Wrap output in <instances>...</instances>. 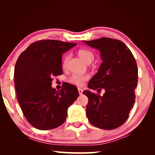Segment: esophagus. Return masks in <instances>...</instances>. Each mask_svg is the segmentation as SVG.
<instances>
[{
  "label": "esophagus",
  "instance_id": "1",
  "mask_svg": "<svg viewBox=\"0 0 155 155\" xmlns=\"http://www.w3.org/2000/svg\"><path fill=\"white\" fill-rule=\"evenodd\" d=\"M78 91H79V95H81L82 94V92H83V90L81 88H78Z\"/></svg>",
  "mask_w": 155,
  "mask_h": 155
}]
</instances>
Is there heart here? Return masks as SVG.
Masks as SVG:
<instances>
[{"mask_svg":"<svg viewBox=\"0 0 155 155\" xmlns=\"http://www.w3.org/2000/svg\"><path fill=\"white\" fill-rule=\"evenodd\" d=\"M78 54H79V56L85 62V63H87V64L92 63V62L93 61L94 58H95L94 54L91 51L85 49H79V51H78ZM69 59H70V54H66L64 57L63 60V67L67 66ZM89 78H90L89 76L86 75V74H85V75L73 74V75L70 77V79H69V81H70V82L74 84L77 85V86H82V85H84V84L85 83V81H87L89 79Z\"/></svg>","mask_w":155,"mask_h":155,"instance_id":"b5f03b06","label":"heart"}]
</instances>
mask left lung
Listing matches in <instances>:
<instances>
[{
    "label": "left lung",
    "mask_w": 155,
    "mask_h": 155,
    "mask_svg": "<svg viewBox=\"0 0 155 155\" xmlns=\"http://www.w3.org/2000/svg\"><path fill=\"white\" fill-rule=\"evenodd\" d=\"M84 42L98 49L103 60L88 87L97 92L105 90L103 96L90 90L83 92L88 97L87 117L95 127L115 129L126 122L134 106L138 84L136 61L128 47L120 40L104 37Z\"/></svg>",
    "instance_id": "obj_1"
}]
</instances>
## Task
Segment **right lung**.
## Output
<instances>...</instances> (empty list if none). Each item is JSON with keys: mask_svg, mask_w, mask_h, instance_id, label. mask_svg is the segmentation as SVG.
I'll return each instance as SVG.
<instances>
[{"mask_svg": "<svg viewBox=\"0 0 155 155\" xmlns=\"http://www.w3.org/2000/svg\"><path fill=\"white\" fill-rule=\"evenodd\" d=\"M76 44L57 40L33 42L21 53L15 68L17 100L26 120L33 127L47 130L59 127L67 117L68 108L79 96L68 83L57 91L53 76L63 74L62 54Z\"/></svg>", "mask_w": 155, "mask_h": 155, "instance_id": "add662e5", "label": "right lung"}]
</instances>
